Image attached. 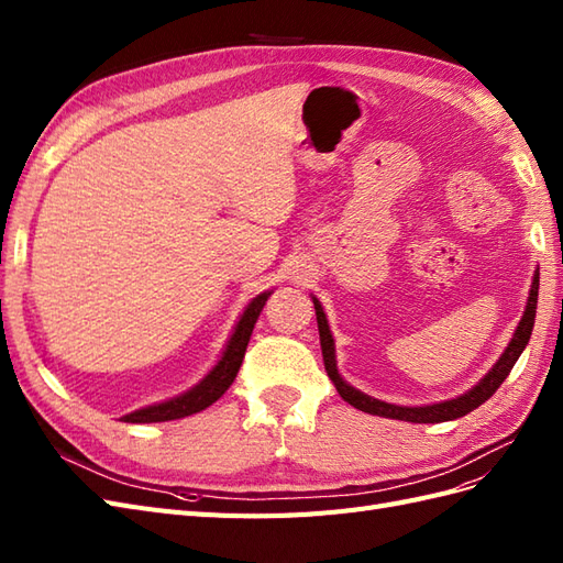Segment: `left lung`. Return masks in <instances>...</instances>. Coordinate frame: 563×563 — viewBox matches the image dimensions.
<instances>
[{
  "mask_svg": "<svg viewBox=\"0 0 563 563\" xmlns=\"http://www.w3.org/2000/svg\"><path fill=\"white\" fill-rule=\"evenodd\" d=\"M538 288H540V272L536 269L533 275V284H530L528 291V300H526V310L521 314V322L516 327L511 341L507 343L505 353L499 355V360L493 364V369H488L481 382L476 386H471L466 393L457 395L452 400H443V402H433V405H417V407H407V405H393L386 400H376L372 395L362 393L357 388H353L345 378L339 374L336 367V343H333V333L329 329L327 322V312L312 296L314 302V314H317V329H319V343H322V357H324V369L331 378V384L336 386L341 398L353 405L355 409H362L367 415H376V417H386V419H400V421H412V423H440V421H452L460 419L468 412H474L478 405H483L490 395L503 386L505 378L509 376L511 367L516 364V360L521 357L523 347L530 341V331H533L536 324V310H538Z\"/></svg>",
  "mask_w": 563,
  "mask_h": 563,
  "instance_id": "obj_1",
  "label": "left lung"
}]
</instances>
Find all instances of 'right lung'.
<instances>
[{"instance_id": "obj_1", "label": "right lung", "mask_w": 563, "mask_h": 563, "mask_svg": "<svg viewBox=\"0 0 563 563\" xmlns=\"http://www.w3.org/2000/svg\"><path fill=\"white\" fill-rule=\"evenodd\" d=\"M269 296H272V291H263L249 302L246 310L241 312L239 322L234 324L232 336H230V341H227L220 360L212 364V369L201 378L199 384H194L185 393L173 395V398H168V400H161V402L134 409V412L120 417V419L128 421V423L173 421V419L191 417L196 412H201V409L210 407L218 398H222L224 390L234 384L241 362H244V355H246V345L251 341L253 327L257 322V317H261Z\"/></svg>"}]
</instances>
